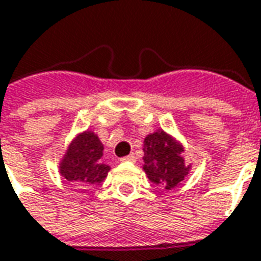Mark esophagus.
<instances>
[{
  "mask_svg": "<svg viewBox=\"0 0 261 261\" xmlns=\"http://www.w3.org/2000/svg\"><path fill=\"white\" fill-rule=\"evenodd\" d=\"M121 162H136V157H135V154H129V156H125V157H122L121 159Z\"/></svg>",
  "mask_w": 261,
  "mask_h": 261,
  "instance_id": "esophagus-1",
  "label": "esophagus"
}]
</instances>
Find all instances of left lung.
<instances>
[{
  "mask_svg": "<svg viewBox=\"0 0 261 261\" xmlns=\"http://www.w3.org/2000/svg\"><path fill=\"white\" fill-rule=\"evenodd\" d=\"M143 170L151 182L171 190L184 180L190 171L181 153L184 147L164 130L147 135L143 142Z\"/></svg>",
  "mask_w": 261,
  "mask_h": 261,
  "instance_id": "left-lung-1",
  "label": "left lung"
}]
</instances>
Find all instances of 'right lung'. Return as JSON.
<instances>
[{
	"instance_id": "add662e5",
	"label": "right lung",
	"mask_w": 261,
	"mask_h": 261,
	"mask_svg": "<svg viewBox=\"0 0 261 261\" xmlns=\"http://www.w3.org/2000/svg\"><path fill=\"white\" fill-rule=\"evenodd\" d=\"M104 146L94 132H83L68 146L60 163V174L83 188L97 186L105 180L110 166L102 163Z\"/></svg>"
}]
</instances>
